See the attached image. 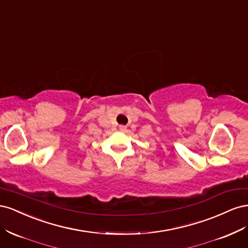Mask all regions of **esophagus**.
I'll use <instances>...</instances> for the list:
<instances>
[{
	"mask_svg": "<svg viewBox=\"0 0 248 248\" xmlns=\"http://www.w3.org/2000/svg\"><path fill=\"white\" fill-rule=\"evenodd\" d=\"M119 129L121 130V131H125V130H126V126H124V125H120V126H119Z\"/></svg>",
	"mask_w": 248,
	"mask_h": 248,
	"instance_id": "obj_1",
	"label": "esophagus"
}]
</instances>
